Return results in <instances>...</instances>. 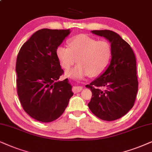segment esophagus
<instances>
[{"label":"esophagus","instance_id":"34e87169","mask_svg":"<svg viewBox=\"0 0 152 152\" xmlns=\"http://www.w3.org/2000/svg\"><path fill=\"white\" fill-rule=\"evenodd\" d=\"M83 90V87L82 86H74L72 89V91L74 93H77L80 92Z\"/></svg>","mask_w":152,"mask_h":152}]
</instances>
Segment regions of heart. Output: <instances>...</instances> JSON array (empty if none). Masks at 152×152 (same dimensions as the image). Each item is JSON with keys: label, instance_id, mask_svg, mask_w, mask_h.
<instances>
[{"label": "heart", "instance_id": "heart-1", "mask_svg": "<svg viewBox=\"0 0 152 152\" xmlns=\"http://www.w3.org/2000/svg\"><path fill=\"white\" fill-rule=\"evenodd\" d=\"M68 44L69 48L59 46L56 52L64 69H69L76 61L78 62L74 68L66 71L67 77L82 79L89 74L96 76L108 67L112 56V48L108 42L97 41L81 34L70 39Z\"/></svg>", "mask_w": 152, "mask_h": 152}]
</instances>
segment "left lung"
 <instances>
[{
	"mask_svg": "<svg viewBox=\"0 0 152 152\" xmlns=\"http://www.w3.org/2000/svg\"><path fill=\"white\" fill-rule=\"evenodd\" d=\"M91 32L108 40L112 57L106 69L86 86L92 93L88 105L101 120L113 121L126 115L134 104L138 87L136 60L130 45L116 32L109 30Z\"/></svg>",
	"mask_w": 152,
	"mask_h": 152,
	"instance_id": "8db88e82",
	"label": "left lung"
}]
</instances>
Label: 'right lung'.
Masks as SVG:
<instances>
[{
    "label": "right lung",
    "instance_id": "add662e5",
    "mask_svg": "<svg viewBox=\"0 0 152 152\" xmlns=\"http://www.w3.org/2000/svg\"><path fill=\"white\" fill-rule=\"evenodd\" d=\"M70 30H37L23 44L16 63L17 93L23 110L35 120L50 122L61 116L73 96L56 49Z\"/></svg>",
    "mask_w": 152,
    "mask_h": 152
}]
</instances>
